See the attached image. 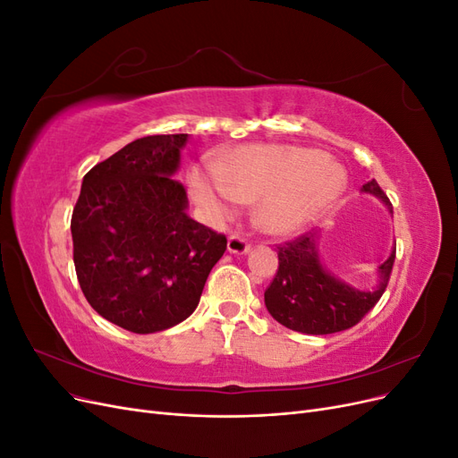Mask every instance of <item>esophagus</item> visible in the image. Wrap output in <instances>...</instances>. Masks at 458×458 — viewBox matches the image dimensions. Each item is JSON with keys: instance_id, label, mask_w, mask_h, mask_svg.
I'll return each instance as SVG.
<instances>
[{"instance_id": "obj_1", "label": "esophagus", "mask_w": 458, "mask_h": 458, "mask_svg": "<svg viewBox=\"0 0 458 458\" xmlns=\"http://www.w3.org/2000/svg\"><path fill=\"white\" fill-rule=\"evenodd\" d=\"M227 250L231 254H246L248 250H250V244L246 242V239H242L241 234H233V237H229L227 241Z\"/></svg>"}]
</instances>
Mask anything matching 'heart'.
Masks as SVG:
<instances>
[{
	"mask_svg": "<svg viewBox=\"0 0 458 458\" xmlns=\"http://www.w3.org/2000/svg\"><path fill=\"white\" fill-rule=\"evenodd\" d=\"M195 199L217 216H229L234 202L261 200L259 225L275 234L303 227L345 189V172L321 152L294 145H250L234 150L217 179L191 174Z\"/></svg>",
	"mask_w": 458,
	"mask_h": 458,
	"instance_id": "b5f03b06",
	"label": "heart"
}]
</instances>
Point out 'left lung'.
<instances>
[{"mask_svg":"<svg viewBox=\"0 0 458 458\" xmlns=\"http://www.w3.org/2000/svg\"><path fill=\"white\" fill-rule=\"evenodd\" d=\"M361 191L378 197L394 214L390 199L374 179ZM276 248L279 269L266 290V308L275 321L303 335H332L357 325L382 298L395 261L394 246L390 258L378 267L377 288L357 290L325 269L318 258L317 233H306Z\"/></svg>","mask_w":458,"mask_h":458,"instance_id":"1","label":"left lung"}]
</instances>
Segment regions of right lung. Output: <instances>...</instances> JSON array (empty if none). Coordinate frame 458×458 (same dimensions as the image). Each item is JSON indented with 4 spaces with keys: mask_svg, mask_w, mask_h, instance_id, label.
Wrapping results in <instances>:
<instances>
[{
    "mask_svg": "<svg viewBox=\"0 0 458 458\" xmlns=\"http://www.w3.org/2000/svg\"><path fill=\"white\" fill-rule=\"evenodd\" d=\"M187 137L147 135L93 165L72 212L81 293L135 335L185 321L227 248L225 234L185 212L187 192L174 175Z\"/></svg>",
    "mask_w": 458,
    "mask_h": 458,
    "instance_id": "1",
    "label": "right lung"
}]
</instances>
